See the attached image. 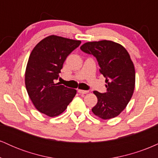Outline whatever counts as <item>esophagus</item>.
Returning a JSON list of instances; mask_svg holds the SVG:
<instances>
[{
  "mask_svg": "<svg viewBox=\"0 0 158 158\" xmlns=\"http://www.w3.org/2000/svg\"><path fill=\"white\" fill-rule=\"evenodd\" d=\"M78 92L79 94H88V90H78Z\"/></svg>",
  "mask_w": 158,
  "mask_h": 158,
  "instance_id": "obj_1",
  "label": "esophagus"
}]
</instances>
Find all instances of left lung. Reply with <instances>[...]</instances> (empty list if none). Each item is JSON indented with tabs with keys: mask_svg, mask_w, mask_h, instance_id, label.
Returning <instances> with one entry per match:
<instances>
[{
	"mask_svg": "<svg viewBox=\"0 0 158 158\" xmlns=\"http://www.w3.org/2000/svg\"><path fill=\"white\" fill-rule=\"evenodd\" d=\"M80 49L97 58L100 73L106 78L107 91L94 90L98 102L92 108L102 119L118 116L129 102L135 87V70L129 53L124 47L112 41L86 42Z\"/></svg>",
	"mask_w": 158,
	"mask_h": 158,
	"instance_id": "left-lung-1",
	"label": "left lung"
}]
</instances>
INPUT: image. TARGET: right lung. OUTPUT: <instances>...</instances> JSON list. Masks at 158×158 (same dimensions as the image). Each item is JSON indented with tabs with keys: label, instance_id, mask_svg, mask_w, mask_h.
Here are the masks:
<instances>
[{
	"label": "right lung",
	"instance_id": "right-lung-1",
	"mask_svg": "<svg viewBox=\"0 0 158 158\" xmlns=\"http://www.w3.org/2000/svg\"><path fill=\"white\" fill-rule=\"evenodd\" d=\"M81 41L57 35L41 40L32 50L25 71L29 97L41 113L53 117L66 110L77 90L56 83L65 59Z\"/></svg>",
	"mask_w": 158,
	"mask_h": 158
}]
</instances>
